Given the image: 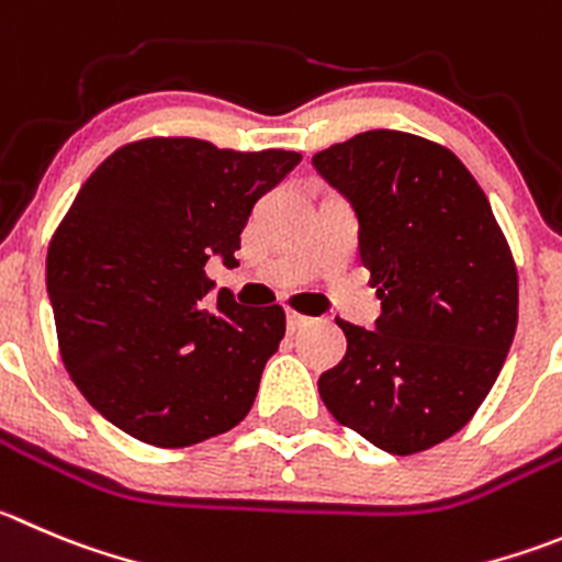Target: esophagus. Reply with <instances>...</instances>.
I'll list each match as a JSON object with an SVG mask.
<instances>
[{"mask_svg":"<svg viewBox=\"0 0 562 562\" xmlns=\"http://www.w3.org/2000/svg\"><path fill=\"white\" fill-rule=\"evenodd\" d=\"M311 322H313V318L302 316V313H296V311H288V329H291V333H296V329L307 327V324H311Z\"/></svg>","mask_w":562,"mask_h":562,"instance_id":"esophagus-1","label":"esophagus"}]
</instances>
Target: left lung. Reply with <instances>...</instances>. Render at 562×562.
Instances as JSON below:
<instances>
[{
  "label": "left lung",
  "mask_w": 562,
  "mask_h": 562,
  "mask_svg": "<svg viewBox=\"0 0 562 562\" xmlns=\"http://www.w3.org/2000/svg\"><path fill=\"white\" fill-rule=\"evenodd\" d=\"M313 166L352 202L382 302L376 329L338 318L349 346L318 393L335 422L374 447L424 452L471 422L510 352V244L458 155L422 135L369 130Z\"/></svg>",
  "instance_id": "left-lung-1"
}]
</instances>
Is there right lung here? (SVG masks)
Masks as SVG:
<instances>
[{
  "mask_svg": "<svg viewBox=\"0 0 562 562\" xmlns=\"http://www.w3.org/2000/svg\"><path fill=\"white\" fill-rule=\"evenodd\" d=\"M299 160L151 135L88 177L49 240L46 291L63 366L110 424L182 449L244 422L285 311L229 291L210 305L204 266L235 263L255 202Z\"/></svg>",
  "mask_w": 562,
  "mask_h": 562,
  "instance_id": "1",
  "label": "right lung"
}]
</instances>
